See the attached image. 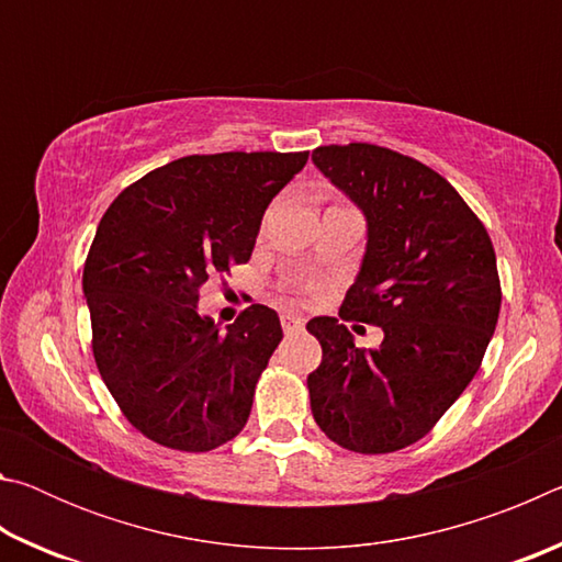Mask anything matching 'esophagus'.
<instances>
[{"mask_svg": "<svg viewBox=\"0 0 562 562\" xmlns=\"http://www.w3.org/2000/svg\"><path fill=\"white\" fill-rule=\"evenodd\" d=\"M280 322H282L284 335H294V331H300L304 327V319L297 317V315H292V312H284V315L280 317Z\"/></svg>", "mask_w": 562, "mask_h": 562, "instance_id": "obj_1", "label": "esophagus"}]
</instances>
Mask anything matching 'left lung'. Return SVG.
I'll list each match as a JSON object with an SVG mask.
<instances>
[{
	"label": "left lung",
	"mask_w": 562,
	"mask_h": 562,
	"mask_svg": "<svg viewBox=\"0 0 562 562\" xmlns=\"http://www.w3.org/2000/svg\"><path fill=\"white\" fill-rule=\"evenodd\" d=\"M312 160L367 217V250L341 319L382 327L359 349L335 317L307 376L312 416L341 449L392 453L434 429L481 367L501 280L486 227L429 166L372 144L319 146Z\"/></svg>",
	"instance_id": "left-lung-1"
}]
</instances>
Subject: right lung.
I'll return each instance as SVG.
<instances>
[{
    "mask_svg": "<svg viewBox=\"0 0 562 562\" xmlns=\"http://www.w3.org/2000/svg\"><path fill=\"white\" fill-rule=\"evenodd\" d=\"M302 154L186 156L128 186L101 217L87 265L93 359L123 416L150 441L203 453L243 431L282 339L250 304L223 331L198 312L213 274L250 260L268 205Z\"/></svg>",
    "mask_w": 562,
    "mask_h": 562,
    "instance_id": "add662e5",
    "label": "right lung"
}]
</instances>
